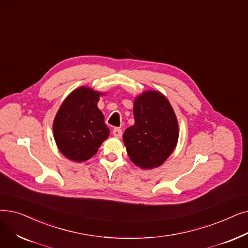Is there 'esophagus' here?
Segmentation results:
<instances>
[{
    "label": "esophagus",
    "mask_w": 248,
    "mask_h": 248,
    "mask_svg": "<svg viewBox=\"0 0 248 248\" xmlns=\"http://www.w3.org/2000/svg\"><path fill=\"white\" fill-rule=\"evenodd\" d=\"M112 134H113V136L116 137V138H121L122 135H123V131L121 130L120 127H114L113 131H112Z\"/></svg>",
    "instance_id": "1"
}]
</instances>
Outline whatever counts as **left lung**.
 Listing matches in <instances>:
<instances>
[{
	"label": "left lung",
	"mask_w": 248,
	"mask_h": 248,
	"mask_svg": "<svg viewBox=\"0 0 248 248\" xmlns=\"http://www.w3.org/2000/svg\"><path fill=\"white\" fill-rule=\"evenodd\" d=\"M135 124L124 133L128 157L141 168L158 167L173 152L178 140V124L164 96L144 92L134 103Z\"/></svg>",
	"instance_id": "obj_1"
}]
</instances>
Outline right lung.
Returning <instances> with one entry per match:
<instances>
[{"label": "right lung", "mask_w": 248, "mask_h": 248, "mask_svg": "<svg viewBox=\"0 0 248 248\" xmlns=\"http://www.w3.org/2000/svg\"><path fill=\"white\" fill-rule=\"evenodd\" d=\"M99 95L86 87L73 91L53 122V135L60 151L76 162L90 159L109 136L104 115L97 107Z\"/></svg>", "instance_id": "add662e5"}]
</instances>
